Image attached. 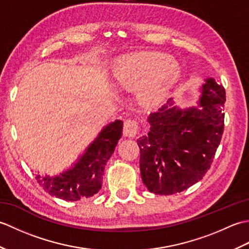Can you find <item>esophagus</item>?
<instances>
[{
  "instance_id": "34e87169",
  "label": "esophagus",
  "mask_w": 249,
  "mask_h": 249,
  "mask_svg": "<svg viewBox=\"0 0 249 249\" xmlns=\"http://www.w3.org/2000/svg\"><path fill=\"white\" fill-rule=\"evenodd\" d=\"M138 123L134 119H126L124 121L123 134L126 137H135L138 133Z\"/></svg>"
}]
</instances>
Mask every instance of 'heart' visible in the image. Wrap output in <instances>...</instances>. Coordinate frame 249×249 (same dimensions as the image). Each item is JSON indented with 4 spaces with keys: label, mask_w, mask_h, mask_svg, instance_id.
I'll return each instance as SVG.
<instances>
[{
    "label": "heart",
    "mask_w": 249,
    "mask_h": 249,
    "mask_svg": "<svg viewBox=\"0 0 249 249\" xmlns=\"http://www.w3.org/2000/svg\"><path fill=\"white\" fill-rule=\"evenodd\" d=\"M179 65L160 52H138L122 56L114 66L113 78L121 88L142 83L140 97L157 104L167 96L179 77Z\"/></svg>",
    "instance_id": "heart-1"
}]
</instances>
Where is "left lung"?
<instances>
[{
  "label": "left lung",
  "mask_w": 249,
  "mask_h": 249,
  "mask_svg": "<svg viewBox=\"0 0 249 249\" xmlns=\"http://www.w3.org/2000/svg\"><path fill=\"white\" fill-rule=\"evenodd\" d=\"M225 89L208 79L201 109L162 106L149 116L150 133L137 140L141 178L156 195H173L199 182L210 170L225 127ZM172 105L171 99L168 102Z\"/></svg>",
  "instance_id": "left-lung-1"
}]
</instances>
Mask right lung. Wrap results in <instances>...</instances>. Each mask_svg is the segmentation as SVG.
Listing matches in <instances>:
<instances>
[{
  "label": "right lung",
  "instance_id": "add662e5",
  "mask_svg": "<svg viewBox=\"0 0 249 249\" xmlns=\"http://www.w3.org/2000/svg\"><path fill=\"white\" fill-rule=\"evenodd\" d=\"M123 122L118 120L103 129L75 167L60 177L36 174L35 178L51 196L66 201L89 198L102 187L105 166L122 137Z\"/></svg>",
  "mask_w": 249,
  "mask_h": 249
}]
</instances>
